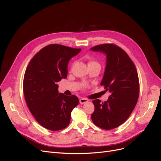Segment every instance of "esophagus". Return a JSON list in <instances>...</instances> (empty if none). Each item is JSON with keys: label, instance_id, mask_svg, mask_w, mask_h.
I'll return each instance as SVG.
<instances>
[{"label": "esophagus", "instance_id": "1", "mask_svg": "<svg viewBox=\"0 0 161 161\" xmlns=\"http://www.w3.org/2000/svg\"><path fill=\"white\" fill-rule=\"evenodd\" d=\"M87 102H88V100L87 98H80V103L81 104H86Z\"/></svg>", "mask_w": 161, "mask_h": 161}]
</instances>
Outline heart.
Wrapping results in <instances>:
<instances>
[{"instance_id":"obj_1","label":"heart","mask_w":161,"mask_h":161,"mask_svg":"<svg viewBox=\"0 0 161 161\" xmlns=\"http://www.w3.org/2000/svg\"><path fill=\"white\" fill-rule=\"evenodd\" d=\"M93 64H99L97 61H94V60H92V59H91V60H89L88 61V66H91V65H93ZM82 87L83 88H85L87 87V86L86 85V84H83L82 85Z\"/></svg>"}]
</instances>
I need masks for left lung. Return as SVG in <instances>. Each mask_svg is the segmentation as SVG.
Returning a JSON list of instances; mask_svg holds the SVG:
<instances>
[{"label": "left lung", "instance_id": "obj_1", "mask_svg": "<svg viewBox=\"0 0 161 161\" xmlns=\"http://www.w3.org/2000/svg\"><path fill=\"white\" fill-rule=\"evenodd\" d=\"M106 55V66L100 86L110 92L107 101L92 100L95 111L91 119L98 127L115 129L128 119L136 105L140 83L134 63L125 51L114 44H104L91 48Z\"/></svg>", "mask_w": 161, "mask_h": 161}]
</instances>
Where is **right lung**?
Segmentation results:
<instances>
[{
  "label": "right lung",
  "instance_id": "1",
  "mask_svg": "<svg viewBox=\"0 0 161 161\" xmlns=\"http://www.w3.org/2000/svg\"><path fill=\"white\" fill-rule=\"evenodd\" d=\"M81 50L49 44L32 57L25 70L23 93L27 105L36 121L48 130L68 126L72 109L79 103L75 95L59 93L57 82L67 77L70 59Z\"/></svg>",
  "mask_w": 161,
  "mask_h": 161
}]
</instances>
